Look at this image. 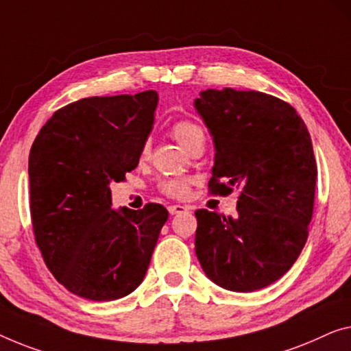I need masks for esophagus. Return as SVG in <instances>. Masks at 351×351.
I'll use <instances>...</instances> for the list:
<instances>
[{"label": "esophagus", "mask_w": 351, "mask_h": 351, "mask_svg": "<svg viewBox=\"0 0 351 351\" xmlns=\"http://www.w3.org/2000/svg\"><path fill=\"white\" fill-rule=\"evenodd\" d=\"M184 211H187V208L182 205H170L169 206V213L171 214V216H175V214H180V213H184Z\"/></svg>", "instance_id": "1"}]
</instances>
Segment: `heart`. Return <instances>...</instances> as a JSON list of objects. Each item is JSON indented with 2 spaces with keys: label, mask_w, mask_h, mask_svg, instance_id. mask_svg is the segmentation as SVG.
I'll use <instances>...</instances> for the list:
<instances>
[{
  "label": "heart",
  "mask_w": 351,
  "mask_h": 351,
  "mask_svg": "<svg viewBox=\"0 0 351 351\" xmlns=\"http://www.w3.org/2000/svg\"><path fill=\"white\" fill-rule=\"evenodd\" d=\"M170 134L178 143H180L182 148L189 149L191 146L198 142V140H205V132L200 128V124L187 118L176 119V121L170 125ZM149 153V145L145 143L140 149V159H146ZM189 189V184H187L186 180L182 178H173V180H162L159 182V191L165 195L173 197V198H181L187 193Z\"/></svg>",
  "instance_id": "obj_1"
}]
</instances>
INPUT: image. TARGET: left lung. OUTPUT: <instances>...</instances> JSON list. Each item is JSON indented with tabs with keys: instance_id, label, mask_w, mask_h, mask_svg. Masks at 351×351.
<instances>
[{
	"instance_id": "obj_1",
	"label": "left lung",
	"mask_w": 351,
	"mask_h": 351,
	"mask_svg": "<svg viewBox=\"0 0 351 351\" xmlns=\"http://www.w3.org/2000/svg\"><path fill=\"white\" fill-rule=\"evenodd\" d=\"M195 108L213 135L214 195L239 189L237 217L197 209L195 254L222 289H265L304 247L317 162L309 130L290 104L260 91L206 90Z\"/></svg>"
}]
</instances>
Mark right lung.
Here are the masks:
<instances>
[{
	"instance_id": "right-lung-1",
	"label": "right lung",
	"mask_w": 351,
	"mask_h": 351,
	"mask_svg": "<svg viewBox=\"0 0 351 351\" xmlns=\"http://www.w3.org/2000/svg\"><path fill=\"white\" fill-rule=\"evenodd\" d=\"M158 93L85 97L56 110L29 153L36 244L55 279L77 296L112 301L142 284L169 211L112 208L110 182L138 165Z\"/></svg>"
}]
</instances>
